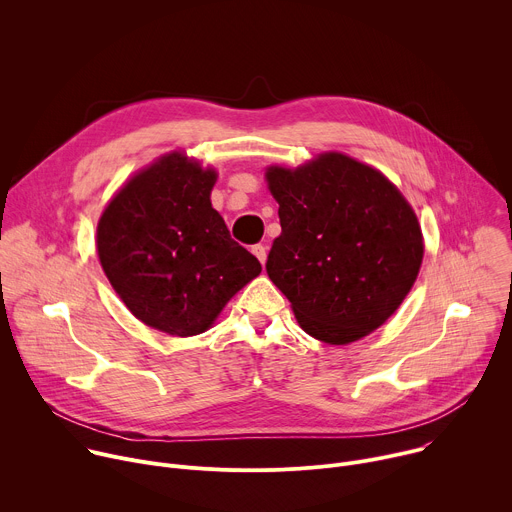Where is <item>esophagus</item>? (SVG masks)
Listing matches in <instances>:
<instances>
[{"instance_id":"obj_1","label":"esophagus","mask_w":512,"mask_h":512,"mask_svg":"<svg viewBox=\"0 0 512 512\" xmlns=\"http://www.w3.org/2000/svg\"><path fill=\"white\" fill-rule=\"evenodd\" d=\"M251 253L261 261V265L265 263V259H267V251H265V247H263V245H253V247H251Z\"/></svg>"}]
</instances>
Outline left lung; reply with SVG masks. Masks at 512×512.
Segmentation results:
<instances>
[{"mask_svg":"<svg viewBox=\"0 0 512 512\" xmlns=\"http://www.w3.org/2000/svg\"><path fill=\"white\" fill-rule=\"evenodd\" d=\"M281 235L267 275L291 302L300 326L328 344L377 330L419 273L417 216L375 168L322 154L296 170L269 168Z\"/></svg>","mask_w":512,"mask_h":512,"instance_id":"8db88e82","label":"left lung"}]
</instances>
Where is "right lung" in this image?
<instances>
[{
    "mask_svg": "<svg viewBox=\"0 0 512 512\" xmlns=\"http://www.w3.org/2000/svg\"><path fill=\"white\" fill-rule=\"evenodd\" d=\"M214 170L174 152L133 176L105 208L103 271L135 318L172 336L204 332L261 273L210 204Z\"/></svg>",
    "mask_w": 512,
    "mask_h": 512,
    "instance_id": "right-lung-1",
    "label": "right lung"
}]
</instances>
